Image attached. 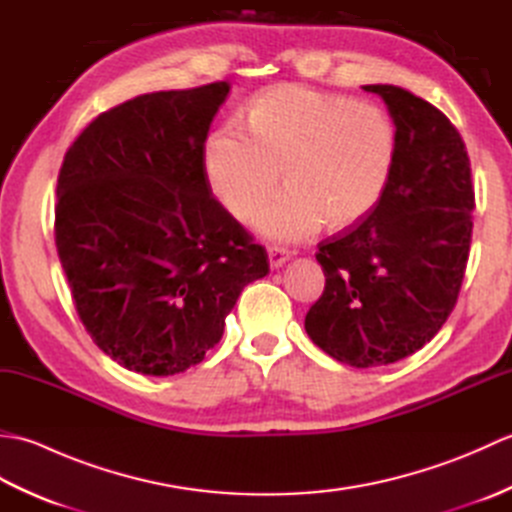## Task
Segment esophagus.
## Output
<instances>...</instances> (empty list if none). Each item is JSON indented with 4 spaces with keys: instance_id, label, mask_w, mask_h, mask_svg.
<instances>
[{
    "instance_id": "obj_1",
    "label": "esophagus",
    "mask_w": 512,
    "mask_h": 512,
    "mask_svg": "<svg viewBox=\"0 0 512 512\" xmlns=\"http://www.w3.org/2000/svg\"><path fill=\"white\" fill-rule=\"evenodd\" d=\"M268 262H270V268L277 270V268L284 266L286 262H290V253L286 248H279V246L268 248Z\"/></svg>"
}]
</instances>
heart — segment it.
<instances>
[{
  "label": "heart",
  "instance_id": "1",
  "mask_svg": "<svg viewBox=\"0 0 512 512\" xmlns=\"http://www.w3.org/2000/svg\"><path fill=\"white\" fill-rule=\"evenodd\" d=\"M244 129L220 125L204 145L213 195L250 220L281 182L288 189L257 217L275 242H303L328 222L350 228L376 211L398 160V129L378 105L306 85H277L248 105Z\"/></svg>",
  "mask_w": 512,
  "mask_h": 512
}]
</instances>
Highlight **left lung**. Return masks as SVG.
<instances>
[{
	"label": "left lung",
	"instance_id": "left-lung-1",
	"mask_svg": "<svg viewBox=\"0 0 512 512\" xmlns=\"http://www.w3.org/2000/svg\"><path fill=\"white\" fill-rule=\"evenodd\" d=\"M363 90L396 123V169L372 215L319 244L325 290L306 314L312 343L361 369L418 352L449 319L475 209L469 154L449 118L398 85Z\"/></svg>",
	"mask_w": 512,
	"mask_h": 512
}]
</instances>
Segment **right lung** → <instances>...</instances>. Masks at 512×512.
Masks as SVG:
<instances>
[{
	"instance_id": "add662e5",
	"label": "right lung",
	"mask_w": 512,
	"mask_h": 512,
	"mask_svg": "<svg viewBox=\"0 0 512 512\" xmlns=\"http://www.w3.org/2000/svg\"><path fill=\"white\" fill-rule=\"evenodd\" d=\"M231 85L136 96L83 129L63 158L54 242L76 312L101 350L132 372L198 365L250 281L268 275L213 198L204 143Z\"/></svg>"
}]
</instances>
